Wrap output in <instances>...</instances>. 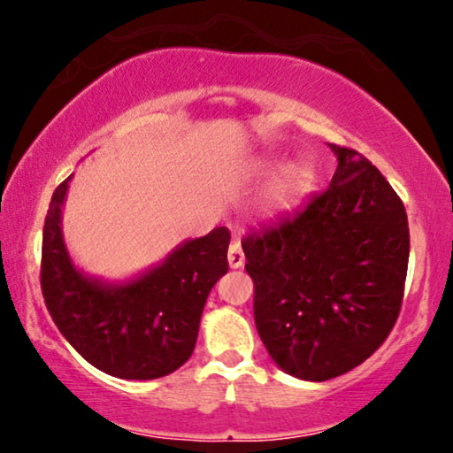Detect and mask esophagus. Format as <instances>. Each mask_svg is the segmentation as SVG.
Wrapping results in <instances>:
<instances>
[{"label":"esophagus","mask_w":453,"mask_h":453,"mask_svg":"<svg viewBox=\"0 0 453 453\" xmlns=\"http://www.w3.org/2000/svg\"><path fill=\"white\" fill-rule=\"evenodd\" d=\"M228 264H231V268H241L245 264V253L241 250L239 239L231 241V247H228Z\"/></svg>","instance_id":"34e87169"}]
</instances>
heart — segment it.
<instances>
[{"instance_id":"b5f03b06","label":"heart","mask_w":453,"mask_h":453,"mask_svg":"<svg viewBox=\"0 0 453 453\" xmlns=\"http://www.w3.org/2000/svg\"><path fill=\"white\" fill-rule=\"evenodd\" d=\"M307 188V171L303 166H293L272 185L268 197L264 202V210L268 216H280L296 206L303 191Z\"/></svg>"}]
</instances>
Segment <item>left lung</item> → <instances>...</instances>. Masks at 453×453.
Masks as SVG:
<instances>
[{
	"mask_svg": "<svg viewBox=\"0 0 453 453\" xmlns=\"http://www.w3.org/2000/svg\"><path fill=\"white\" fill-rule=\"evenodd\" d=\"M330 188L241 241L253 318L274 363L327 381L373 355L398 319L411 253L404 203L371 160L330 144Z\"/></svg>",
	"mask_w": 453,
	"mask_h": 453,
	"instance_id": "obj_1",
	"label": "left lung"
}]
</instances>
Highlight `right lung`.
<instances>
[{
    "instance_id": "1",
    "label": "right lung",
    "mask_w": 453,
    "mask_h": 453,
    "mask_svg": "<svg viewBox=\"0 0 453 453\" xmlns=\"http://www.w3.org/2000/svg\"><path fill=\"white\" fill-rule=\"evenodd\" d=\"M70 177L55 189L42 226L41 288L55 326L90 365L119 380H157L196 349L210 290L228 270L231 233L185 241L157 268L123 284L80 272L61 234Z\"/></svg>"
}]
</instances>
